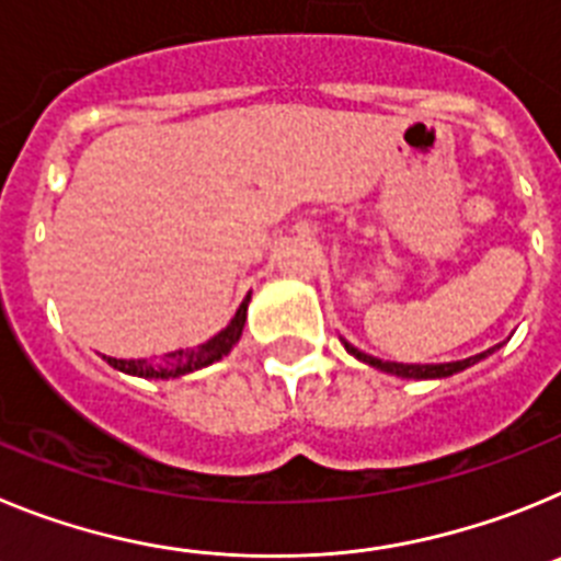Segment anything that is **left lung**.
Instances as JSON below:
<instances>
[{"label": "left lung", "instance_id": "1", "mask_svg": "<svg viewBox=\"0 0 561 561\" xmlns=\"http://www.w3.org/2000/svg\"><path fill=\"white\" fill-rule=\"evenodd\" d=\"M342 340V336H340ZM342 345H345V351H348L351 356H356L359 362H365V365H370V368L381 370V374H390V376H401V379H447V376L453 374H460V370L472 368V365H478L480 359H485V356H492L494 351L500 348V345H494V348L483 351V354H474L469 356V359H458V362H440V365H404V362H385V359H376V356L365 354V351L354 348L348 340H342Z\"/></svg>", "mask_w": 561, "mask_h": 561}]
</instances>
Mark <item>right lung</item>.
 I'll return each mask as SVG.
<instances>
[{
	"label": "right lung",
	"mask_w": 561,
	"mask_h": 561,
	"mask_svg": "<svg viewBox=\"0 0 561 561\" xmlns=\"http://www.w3.org/2000/svg\"><path fill=\"white\" fill-rule=\"evenodd\" d=\"M247 306H250V295L244 297V304L238 306L236 317L227 323V329H221L219 334L202 342L199 348L173 351V354H165L162 362L114 359V356H106V362L114 370H121V374L128 376H140V379H180V376L207 368V365H213V362H219L221 356L230 354L232 345L241 340V331H244Z\"/></svg>",
	"instance_id": "obj_1"
}]
</instances>
